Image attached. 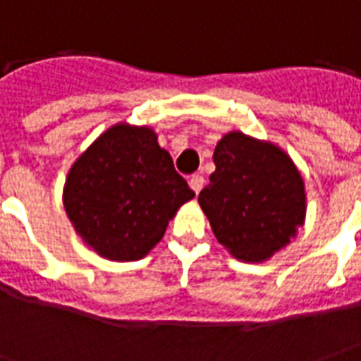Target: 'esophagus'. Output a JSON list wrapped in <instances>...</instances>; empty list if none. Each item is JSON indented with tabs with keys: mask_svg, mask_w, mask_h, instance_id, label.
Wrapping results in <instances>:
<instances>
[{
	"mask_svg": "<svg viewBox=\"0 0 361 361\" xmlns=\"http://www.w3.org/2000/svg\"><path fill=\"white\" fill-rule=\"evenodd\" d=\"M204 185V178L201 173H195V176H191V180H189V188L193 189L195 193H199Z\"/></svg>",
	"mask_w": 361,
	"mask_h": 361,
	"instance_id": "1",
	"label": "esophagus"
}]
</instances>
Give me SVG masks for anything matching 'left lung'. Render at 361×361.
<instances>
[{"instance_id":"left-lung-1","label":"left lung","mask_w":361,"mask_h":361,"mask_svg":"<svg viewBox=\"0 0 361 361\" xmlns=\"http://www.w3.org/2000/svg\"><path fill=\"white\" fill-rule=\"evenodd\" d=\"M212 160L216 170L199 193L212 232L235 259L263 263L303 226L302 173L280 147L242 131L224 135Z\"/></svg>"}]
</instances>
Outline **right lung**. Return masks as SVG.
<instances>
[{
    "label": "right lung",
    "instance_id": "1",
    "mask_svg": "<svg viewBox=\"0 0 361 361\" xmlns=\"http://www.w3.org/2000/svg\"><path fill=\"white\" fill-rule=\"evenodd\" d=\"M193 197L150 127L116 123L75 160L63 207L75 232L100 257L137 261Z\"/></svg>",
    "mask_w": 361,
    "mask_h": 361
}]
</instances>
